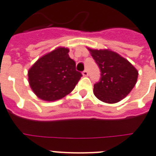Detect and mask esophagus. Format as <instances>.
Here are the masks:
<instances>
[{
  "label": "esophagus",
  "mask_w": 156,
  "mask_h": 156,
  "mask_svg": "<svg viewBox=\"0 0 156 156\" xmlns=\"http://www.w3.org/2000/svg\"><path fill=\"white\" fill-rule=\"evenodd\" d=\"M83 73V75L84 77H86V76H87V75H88V72H87V70H84V71H83V73Z\"/></svg>",
  "instance_id": "1"
}]
</instances>
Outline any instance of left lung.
Listing matches in <instances>:
<instances>
[{
  "label": "left lung",
  "mask_w": 156,
  "mask_h": 156,
  "mask_svg": "<svg viewBox=\"0 0 156 156\" xmlns=\"http://www.w3.org/2000/svg\"><path fill=\"white\" fill-rule=\"evenodd\" d=\"M88 50L101 70V78L93 87L96 98L107 103H116L126 98L136 83V69L116 52L89 48Z\"/></svg>",
  "instance_id": "left-lung-1"
}]
</instances>
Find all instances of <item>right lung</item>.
Segmentation results:
<instances>
[{"label": "right lung", "instance_id": "1", "mask_svg": "<svg viewBox=\"0 0 156 156\" xmlns=\"http://www.w3.org/2000/svg\"><path fill=\"white\" fill-rule=\"evenodd\" d=\"M69 52L67 48L58 47L40 58L29 69V83L39 98L56 101L74 89L82 73L76 70Z\"/></svg>", "mask_w": 156, "mask_h": 156}]
</instances>
